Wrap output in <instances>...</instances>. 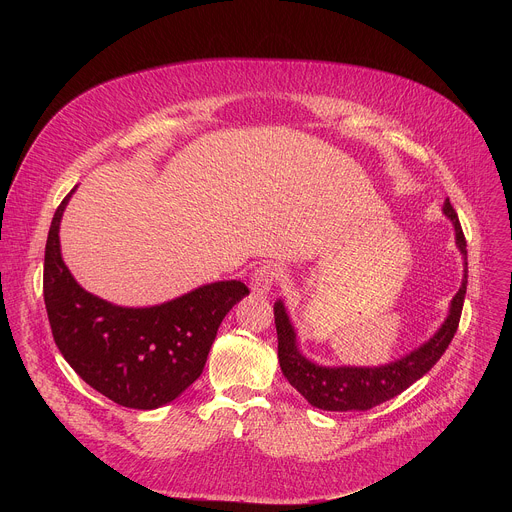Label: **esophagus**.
I'll return each instance as SVG.
<instances>
[{
	"label": "esophagus",
	"mask_w": 512,
	"mask_h": 512,
	"mask_svg": "<svg viewBox=\"0 0 512 512\" xmlns=\"http://www.w3.org/2000/svg\"><path fill=\"white\" fill-rule=\"evenodd\" d=\"M283 277V269L279 265H273V263H265V265H259L253 275H251V289L253 294H267V291L271 289L273 283H277L279 279Z\"/></svg>",
	"instance_id": "esophagus-1"
}]
</instances>
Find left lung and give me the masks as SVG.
Returning <instances> with one entry per match:
<instances>
[{"label": "left lung", "mask_w": 512, "mask_h": 512, "mask_svg": "<svg viewBox=\"0 0 512 512\" xmlns=\"http://www.w3.org/2000/svg\"><path fill=\"white\" fill-rule=\"evenodd\" d=\"M444 214L456 229V245L464 255V279L452 300L450 314L442 328L407 356L383 364V367H320V364H314L298 350L294 326H291L281 300L275 302L273 316L277 328L279 367L289 385L298 389L308 399V403L324 411L373 409L403 393L442 358L458 330L468 285L466 237L462 233L458 214L450 204V198L444 202Z\"/></svg>", "instance_id": "1"}]
</instances>
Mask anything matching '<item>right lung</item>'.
<instances>
[{
	"instance_id": "1",
	"label": "right lung",
	"mask_w": 512,
	"mask_h": 512,
	"mask_svg": "<svg viewBox=\"0 0 512 512\" xmlns=\"http://www.w3.org/2000/svg\"><path fill=\"white\" fill-rule=\"evenodd\" d=\"M70 194L54 212L44 251L54 342L101 395L131 409H158L200 377L218 326L249 289L237 279L214 281L152 308H121L89 294L60 255L58 229Z\"/></svg>"
}]
</instances>
